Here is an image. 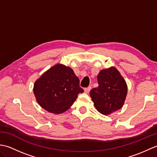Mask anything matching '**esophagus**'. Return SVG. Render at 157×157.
<instances>
[{
	"label": "esophagus",
	"mask_w": 157,
	"mask_h": 157,
	"mask_svg": "<svg viewBox=\"0 0 157 157\" xmlns=\"http://www.w3.org/2000/svg\"><path fill=\"white\" fill-rule=\"evenodd\" d=\"M90 90H91V87H90V86H88V88H86L84 89V92L86 93H89L90 91Z\"/></svg>",
	"instance_id": "1"
}]
</instances>
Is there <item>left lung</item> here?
I'll return each instance as SVG.
<instances>
[{
	"mask_svg": "<svg viewBox=\"0 0 157 157\" xmlns=\"http://www.w3.org/2000/svg\"><path fill=\"white\" fill-rule=\"evenodd\" d=\"M97 79L98 86L90 92L97 111L108 115L121 109L125 102L128 87L118 70L113 67L102 69Z\"/></svg>",
	"mask_w": 157,
	"mask_h": 157,
	"instance_id": "8db88e82",
	"label": "left lung"
}]
</instances>
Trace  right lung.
Here are the masks:
<instances>
[{
	"label": "right lung",
	"instance_id": "right-lung-1",
	"mask_svg": "<svg viewBox=\"0 0 157 157\" xmlns=\"http://www.w3.org/2000/svg\"><path fill=\"white\" fill-rule=\"evenodd\" d=\"M83 92L73 69L62 64H56L43 73L34 86L38 104L54 114L66 111Z\"/></svg>",
	"mask_w": 157,
	"mask_h": 157
}]
</instances>
